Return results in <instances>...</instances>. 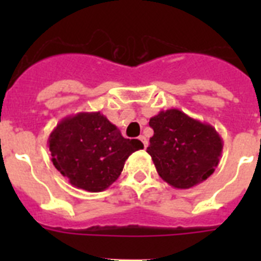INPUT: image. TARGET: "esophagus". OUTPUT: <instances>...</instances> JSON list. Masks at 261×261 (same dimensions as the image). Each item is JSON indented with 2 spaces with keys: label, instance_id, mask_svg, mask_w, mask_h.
<instances>
[{
  "label": "esophagus",
  "instance_id": "obj_1",
  "mask_svg": "<svg viewBox=\"0 0 261 261\" xmlns=\"http://www.w3.org/2000/svg\"><path fill=\"white\" fill-rule=\"evenodd\" d=\"M140 141H141L142 144H144V147H145V149H146L147 145H149V141H147V138L145 137V136H140Z\"/></svg>",
  "mask_w": 261,
  "mask_h": 261
}]
</instances>
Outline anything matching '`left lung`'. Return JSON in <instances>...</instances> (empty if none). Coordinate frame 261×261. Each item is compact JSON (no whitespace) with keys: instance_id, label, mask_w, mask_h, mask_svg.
<instances>
[{"instance_id":"1","label":"left lung","mask_w":261,"mask_h":261,"mask_svg":"<svg viewBox=\"0 0 261 261\" xmlns=\"http://www.w3.org/2000/svg\"><path fill=\"white\" fill-rule=\"evenodd\" d=\"M149 125L154 135L146 151L166 183L188 190L213 174L220 163L223 142L211 124L171 108L151 117Z\"/></svg>"}]
</instances>
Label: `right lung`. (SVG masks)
Wrapping results in <instances>:
<instances>
[{
    "label": "right lung",
    "mask_w": 261,
    "mask_h": 261,
    "mask_svg": "<svg viewBox=\"0 0 261 261\" xmlns=\"http://www.w3.org/2000/svg\"><path fill=\"white\" fill-rule=\"evenodd\" d=\"M53 166L71 186L102 192L116 181L125 161L144 149L140 140L121 136L100 112H80L62 119L48 138Z\"/></svg>",
    "instance_id": "add662e5"
}]
</instances>
